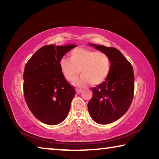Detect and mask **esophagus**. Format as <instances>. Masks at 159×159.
<instances>
[{
    "mask_svg": "<svg viewBox=\"0 0 159 159\" xmlns=\"http://www.w3.org/2000/svg\"><path fill=\"white\" fill-rule=\"evenodd\" d=\"M81 91H82L81 89H77L76 90V93H81Z\"/></svg>",
    "mask_w": 159,
    "mask_h": 159,
    "instance_id": "esophagus-1",
    "label": "esophagus"
}]
</instances>
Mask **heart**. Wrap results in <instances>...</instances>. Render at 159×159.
Returning <instances> with one entry per match:
<instances>
[{
  "mask_svg": "<svg viewBox=\"0 0 159 159\" xmlns=\"http://www.w3.org/2000/svg\"><path fill=\"white\" fill-rule=\"evenodd\" d=\"M111 61L108 55L98 51L76 48L70 53V60L60 61V69L69 82H74L80 74L75 85L82 86L88 83L99 85L105 81L111 71Z\"/></svg>",
  "mask_w": 159,
  "mask_h": 159,
  "instance_id": "b5f03b06",
  "label": "heart"
}]
</instances>
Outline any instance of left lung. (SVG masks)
Listing matches in <instances>:
<instances>
[{"instance_id": "1", "label": "left lung", "mask_w": 159, "mask_h": 159, "mask_svg": "<svg viewBox=\"0 0 159 159\" xmlns=\"http://www.w3.org/2000/svg\"><path fill=\"white\" fill-rule=\"evenodd\" d=\"M90 45L111 59V67L108 78L91 88L93 97L88 104L93 119L99 124H108L119 119L130 107L134 90L133 69L116 48Z\"/></svg>"}]
</instances>
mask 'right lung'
I'll use <instances>...</instances> for the list:
<instances>
[{
  "label": "right lung",
  "mask_w": 159,
  "mask_h": 159,
  "mask_svg": "<svg viewBox=\"0 0 159 159\" xmlns=\"http://www.w3.org/2000/svg\"><path fill=\"white\" fill-rule=\"evenodd\" d=\"M75 45H44L26 62L24 71V94L32 114L45 124L63 121L76 94L60 69V61Z\"/></svg>",
  "instance_id": "obj_1"
}]
</instances>
